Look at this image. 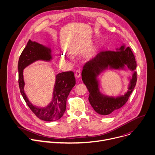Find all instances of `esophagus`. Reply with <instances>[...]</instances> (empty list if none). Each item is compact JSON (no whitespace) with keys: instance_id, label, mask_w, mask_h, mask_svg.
<instances>
[{"instance_id":"34e87169","label":"esophagus","mask_w":155,"mask_h":155,"mask_svg":"<svg viewBox=\"0 0 155 155\" xmlns=\"http://www.w3.org/2000/svg\"><path fill=\"white\" fill-rule=\"evenodd\" d=\"M75 76L77 78H80L81 76V70H78L76 71V73H75Z\"/></svg>"}]
</instances>
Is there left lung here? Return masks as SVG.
<instances>
[{
	"mask_svg": "<svg viewBox=\"0 0 155 155\" xmlns=\"http://www.w3.org/2000/svg\"><path fill=\"white\" fill-rule=\"evenodd\" d=\"M137 64L135 57L130 47L123 44L116 51H101L83 66L82 80L88 91V101L98 114L107 116L121 108L128 101L137 82L135 71ZM127 67L134 71L129 77V90L124 95L117 97L106 96L100 91L98 76L107 69L125 70Z\"/></svg>",
	"mask_w": 155,
	"mask_h": 155,
	"instance_id": "left-lung-1",
	"label": "left lung"
}]
</instances>
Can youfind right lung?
<instances>
[{"mask_svg": "<svg viewBox=\"0 0 155 155\" xmlns=\"http://www.w3.org/2000/svg\"><path fill=\"white\" fill-rule=\"evenodd\" d=\"M52 58V50L51 48L29 40L20 55L18 65L19 86L24 100L38 118L47 121L57 120L64 114L68 96L76 84L74 73L66 71L56 74L51 101L46 107H38L34 106L29 101L24 91L23 71L27 67L37 61L49 62Z\"/></svg>", "mask_w": 155, "mask_h": 155, "instance_id": "add662e5", "label": "right lung"}]
</instances>
